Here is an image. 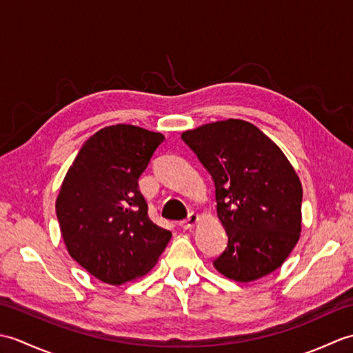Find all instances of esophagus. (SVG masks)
<instances>
[{
    "label": "esophagus",
    "instance_id": "obj_1",
    "mask_svg": "<svg viewBox=\"0 0 353 353\" xmlns=\"http://www.w3.org/2000/svg\"><path fill=\"white\" fill-rule=\"evenodd\" d=\"M199 221H200V215L196 214V212H191V214L188 215V219L181 221V228H182V229H192Z\"/></svg>",
    "mask_w": 353,
    "mask_h": 353
}]
</instances>
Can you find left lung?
I'll list each match as a JSON object with an SVG mask.
<instances>
[{
	"mask_svg": "<svg viewBox=\"0 0 353 353\" xmlns=\"http://www.w3.org/2000/svg\"><path fill=\"white\" fill-rule=\"evenodd\" d=\"M182 139L212 176L216 215L228 247L214 267L228 279L253 282L279 268L302 232V183L287 156L243 119L209 123Z\"/></svg>",
	"mask_w": 353,
	"mask_h": 353,
	"instance_id": "obj_1",
	"label": "left lung"
}]
</instances>
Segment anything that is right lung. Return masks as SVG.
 <instances>
[{
    "mask_svg": "<svg viewBox=\"0 0 353 353\" xmlns=\"http://www.w3.org/2000/svg\"><path fill=\"white\" fill-rule=\"evenodd\" d=\"M162 133L115 124L94 133L66 172L56 214L70 256L89 274L123 285L147 274L171 232L148 219L138 190Z\"/></svg>",
    "mask_w": 353,
    "mask_h": 353,
    "instance_id": "add662e5",
    "label": "right lung"
}]
</instances>
